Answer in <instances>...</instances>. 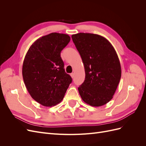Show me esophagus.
I'll return each instance as SVG.
<instances>
[{"label":"esophagus","mask_w":146,"mask_h":146,"mask_svg":"<svg viewBox=\"0 0 146 146\" xmlns=\"http://www.w3.org/2000/svg\"><path fill=\"white\" fill-rule=\"evenodd\" d=\"M70 76H71V77H72V78H74V73H71V74H70Z\"/></svg>","instance_id":"1"}]
</instances>
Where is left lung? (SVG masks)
Masks as SVG:
<instances>
[{
    "label": "left lung",
    "mask_w": 146,
    "mask_h": 146,
    "mask_svg": "<svg viewBox=\"0 0 146 146\" xmlns=\"http://www.w3.org/2000/svg\"><path fill=\"white\" fill-rule=\"evenodd\" d=\"M72 38L84 64L85 79L78 88L82 100L92 107L111 100L121 77L117 53L108 40L99 35L79 33Z\"/></svg>",
    "instance_id": "8db88e82"
}]
</instances>
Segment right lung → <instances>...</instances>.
<instances>
[{"label": "right lung", "instance_id": "1", "mask_svg": "<svg viewBox=\"0 0 146 146\" xmlns=\"http://www.w3.org/2000/svg\"><path fill=\"white\" fill-rule=\"evenodd\" d=\"M70 40L68 35L51 33L29 48L23 65V77L31 97L44 107L61 102L72 78L65 72L60 53Z\"/></svg>", "mask_w": 146, "mask_h": 146}]
</instances>
